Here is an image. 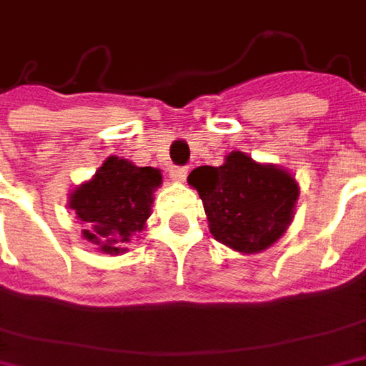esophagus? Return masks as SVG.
<instances>
[{
	"label": "esophagus",
	"instance_id": "1",
	"mask_svg": "<svg viewBox=\"0 0 366 366\" xmlns=\"http://www.w3.org/2000/svg\"><path fill=\"white\" fill-rule=\"evenodd\" d=\"M169 176H172V180H176V182H184L186 180V176H188V167H172V172H169Z\"/></svg>",
	"mask_w": 366,
	"mask_h": 366
}]
</instances>
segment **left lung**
Here are the masks:
<instances>
[{
    "label": "left lung",
    "instance_id": "1",
    "mask_svg": "<svg viewBox=\"0 0 366 366\" xmlns=\"http://www.w3.org/2000/svg\"><path fill=\"white\" fill-rule=\"evenodd\" d=\"M188 184L199 190L217 242L252 254L272 246L287 231L299 186L274 166H260L246 153L233 152L223 166H200Z\"/></svg>",
    "mask_w": 366,
    "mask_h": 366
}]
</instances>
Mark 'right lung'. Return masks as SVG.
<instances>
[{
    "mask_svg": "<svg viewBox=\"0 0 366 366\" xmlns=\"http://www.w3.org/2000/svg\"><path fill=\"white\" fill-rule=\"evenodd\" d=\"M162 184L155 167H137L127 159L108 157L89 182L69 199L84 237L106 254L124 252L122 244L143 229L152 214L153 190Z\"/></svg>",
    "mask_w": 366,
    "mask_h": 366,
    "instance_id": "obj_1",
    "label": "right lung"
}]
</instances>
